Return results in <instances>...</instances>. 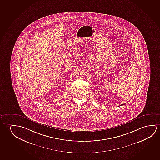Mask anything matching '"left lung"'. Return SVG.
Returning a JSON list of instances; mask_svg holds the SVG:
<instances>
[{
  "label": "left lung",
  "mask_w": 160,
  "mask_h": 160,
  "mask_svg": "<svg viewBox=\"0 0 160 160\" xmlns=\"http://www.w3.org/2000/svg\"><path fill=\"white\" fill-rule=\"evenodd\" d=\"M124 104H121V105H120V106H122V105H124Z\"/></svg>",
  "instance_id": "left-lung-1"
}]
</instances>
